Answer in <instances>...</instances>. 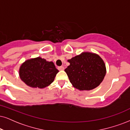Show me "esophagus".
Returning a JSON list of instances; mask_svg holds the SVG:
<instances>
[{
	"label": "esophagus",
	"instance_id": "34e87169",
	"mask_svg": "<svg viewBox=\"0 0 130 130\" xmlns=\"http://www.w3.org/2000/svg\"><path fill=\"white\" fill-rule=\"evenodd\" d=\"M57 68H58V70H59V71H62V70H64V67H62V66H61V67H59Z\"/></svg>",
	"mask_w": 130,
	"mask_h": 130
}]
</instances>
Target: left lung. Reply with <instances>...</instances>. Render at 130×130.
I'll list each match as a JSON object with an SVG mask.
<instances>
[{
  "mask_svg": "<svg viewBox=\"0 0 130 130\" xmlns=\"http://www.w3.org/2000/svg\"><path fill=\"white\" fill-rule=\"evenodd\" d=\"M65 69L73 86L80 91H89L99 86L106 73V65L99 55L83 52L68 60Z\"/></svg>",
  "mask_w": 130,
  "mask_h": 130,
  "instance_id": "1",
  "label": "left lung"
}]
</instances>
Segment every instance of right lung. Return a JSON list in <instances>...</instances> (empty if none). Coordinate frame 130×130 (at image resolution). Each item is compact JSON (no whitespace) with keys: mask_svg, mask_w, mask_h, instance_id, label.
<instances>
[{"mask_svg":"<svg viewBox=\"0 0 130 130\" xmlns=\"http://www.w3.org/2000/svg\"><path fill=\"white\" fill-rule=\"evenodd\" d=\"M59 71L53 62L40 57L26 60L19 70L21 80L32 88H44L54 81Z\"/></svg>","mask_w":130,"mask_h":130,"instance_id":"1","label":"right lung"}]
</instances>
